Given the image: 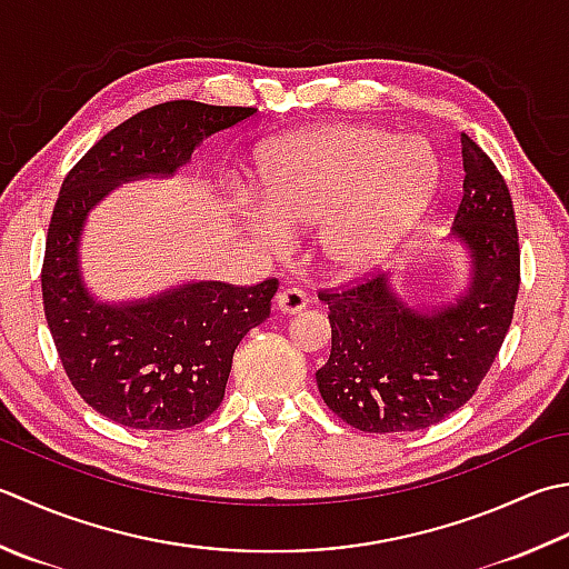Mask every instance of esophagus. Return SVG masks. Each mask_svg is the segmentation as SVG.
Wrapping results in <instances>:
<instances>
[{"instance_id":"1","label":"esophagus","mask_w":569,"mask_h":569,"mask_svg":"<svg viewBox=\"0 0 569 569\" xmlns=\"http://www.w3.org/2000/svg\"><path fill=\"white\" fill-rule=\"evenodd\" d=\"M276 306L281 313L296 316L308 306V296L300 291V288H283V291L276 296Z\"/></svg>"}]
</instances>
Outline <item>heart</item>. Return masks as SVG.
<instances>
[{
	"label": "heart",
	"mask_w": 569,
	"mask_h": 569,
	"mask_svg": "<svg viewBox=\"0 0 569 569\" xmlns=\"http://www.w3.org/2000/svg\"><path fill=\"white\" fill-rule=\"evenodd\" d=\"M427 142L375 126L338 122L269 142L259 158L261 199L249 224L269 247L288 229L318 227L316 249L342 278L375 271L392 256L437 192Z\"/></svg>",
	"instance_id": "obj_1"
}]
</instances>
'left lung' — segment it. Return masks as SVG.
I'll list each match as a JSON object with an SVG mask.
<instances>
[{"label":"left lung","mask_w":569,"mask_h":569,"mask_svg":"<svg viewBox=\"0 0 569 569\" xmlns=\"http://www.w3.org/2000/svg\"><path fill=\"white\" fill-rule=\"evenodd\" d=\"M463 194L451 241L469 281L451 298L415 300L380 273L320 300L332 345L316 372L322 402L367 433L427 429L463 407L491 370L513 320L520 251L513 202L491 158L461 132Z\"/></svg>","instance_id":"1"}]
</instances>
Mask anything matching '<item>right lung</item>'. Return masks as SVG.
Listing matches in <instances>:
<instances>
[{
	"label": "right lung",
	"instance_id": "1",
	"mask_svg": "<svg viewBox=\"0 0 569 569\" xmlns=\"http://www.w3.org/2000/svg\"><path fill=\"white\" fill-rule=\"evenodd\" d=\"M253 113L197 100L152 106L100 138L61 184L41 269L43 313L76 392L116 425L172 431L204 421L224 399L237 345L269 318L278 281H187L108 303L83 278L86 221L116 187L174 177L209 136Z\"/></svg>",
	"mask_w": 569,
	"mask_h": 569
}]
</instances>
